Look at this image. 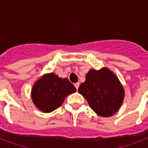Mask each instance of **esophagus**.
<instances>
[{
	"label": "esophagus",
	"mask_w": 148,
	"mask_h": 148,
	"mask_svg": "<svg viewBox=\"0 0 148 148\" xmlns=\"http://www.w3.org/2000/svg\"><path fill=\"white\" fill-rule=\"evenodd\" d=\"M79 85H80V83H79V82H77V83L74 84V86H75V88H76L77 89H78Z\"/></svg>",
	"instance_id": "obj_1"
}]
</instances>
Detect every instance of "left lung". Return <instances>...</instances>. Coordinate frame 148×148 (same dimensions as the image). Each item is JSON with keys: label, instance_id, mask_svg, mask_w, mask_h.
I'll list each match as a JSON object with an SVG mask.
<instances>
[{"label": "left lung", "instance_id": "obj_1", "mask_svg": "<svg viewBox=\"0 0 148 148\" xmlns=\"http://www.w3.org/2000/svg\"><path fill=\"white\" fill-rule=\"evenodd\" d=\"M78 91L87 100L90 108L101 117L114 114L124 97V88L118 79L107 68L90 70Z\"/></svg>", "mask_w": 148, "mask_h": 148}]
</instances>
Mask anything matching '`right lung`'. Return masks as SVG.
Masks as SVG:
<instances>
[{
	"mask_svg": "<svg viewBox=\"0 0 148 148\" xmlns=\"http://www.w3.org/2000/svg\"><path fill=\"white\" fill-rule=\"evenodd\" d=\"M75 91L76 88L68 79L60 78L51 73L34 84L32 99L39 110L48 113L61 106L67 95Z\"/></svg>",
	"mask_w": 148,
	"mask_h": 148,
	"instance_id": "add662e5",
	"label": "right lung"
}]
</instances>
